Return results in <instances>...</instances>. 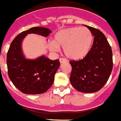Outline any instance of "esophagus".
I'll list each match as a JSON object with an SVG mask.
<instances>
[{
  "mask_svg": "<svg viewBox=\"0 0 121 121\" xmlns=\"http://www.w3.org/2000/svg\"><path fill=\"white\" fill-rule=\"evenodd\" d=\"M59 61L60 63H62V62H64L66 61V60L64 59H62V58H60Z\"/></svg>",
  "mask_w": 121,
  "mask_h": 121,
  "instance_id": "obj_1",
  "label": "esophagus"
}]
</instances>
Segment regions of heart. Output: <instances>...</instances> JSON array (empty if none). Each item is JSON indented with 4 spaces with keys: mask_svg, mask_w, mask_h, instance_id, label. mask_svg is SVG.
<instances>
[{
    "mask_svg": "<svg viewBox=\"0 0 121 121\" xmlns=\"http://www.w3.org/2000/svg\"><path fill=\"white\" fill-rule=\"evenodd\" d=\"M93 42V35L86 28L71 27L57 31L53 42L49 44L52 51L63 48L65 56L71 60H79L88 55Z\"/></svg>",
    "mask_w": 121,
    "mask_h": 121,
    "instance_id": "1",
    "label": "heart"
}]
</instances>
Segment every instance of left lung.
<instances>
[{
    "mask_svg": "<svg viewBox=\"0 0 121 121\" xmlns=\"http://www.w3.org/2000/svg\"><path fill=\"white\" fill-rule=\"evenodd\" d=\"M94 37L88 55L80 60H71L70 82L82 93L97 92L104 86L113 68L112 48L100 30L85 25Z\"/></svg>",
    "mask_w": 121,
    "mask_h": 121,
    "instance_id": "left-lung-1",
    "label": "left lung"
}]
</instances>
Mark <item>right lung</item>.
<instances>
[{"label":"right lung","mask_w":121,"mask_h":121,"mask_svg":"<svg viewBox=\"0 0 121 121\" xmlns=\"http://www.w3.org/2000/svg\"><path fill=\"white\" fill-rule=\"evenodd\" d=\"M52 31L44 27H34L19 33L13 39L7 53L9 79L15 86L25 94L37 95L46 92L53 83L55 74L60 66L59 59L42 55L36 59H26L22 42L26 35L35 33L48 37Z\"/></svg>","instance_id":"obj_1"}]
</instances>
